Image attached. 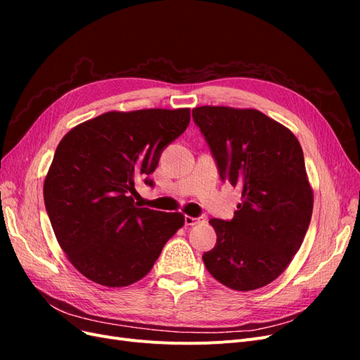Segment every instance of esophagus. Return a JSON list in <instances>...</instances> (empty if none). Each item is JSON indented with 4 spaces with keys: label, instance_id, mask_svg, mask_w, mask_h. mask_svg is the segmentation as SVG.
<instances>
[{
    "label": "esophagus",
    "instance_id": "esophagus-1",
    "mask_svg": "<svg viewBox=\"0 0 360 360\" xmlns=\"http://www.w3.org/2000/svg\"><path fill=\"white\" fill-rule=\"evenodd\" d=\"M205 219L204 217H192V216H184V224H186L188 226H192V225H197V224H202Z\"/></svg>",
    "mask_w": 360,
    "mask_h": 360
}]
</instances>
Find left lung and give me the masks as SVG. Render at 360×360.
<instances>
[{
	"label": "left lung",
	"mask_w": 360,
	"mask_h": 360,
	"mask_svg": "<svg viewBox=\"0 0 360 360\" xmlns=\"http://www.w3.org/2000/svg\"><path fill=\"white\" fill-rule=\"evenodd\" d=\"M192 118L221 180L243 198L233 219L209 221L216 245L204 252V264L228 288L264 287L287 269L311 222L314 198L302 147L287 127L257 110L200 106Z\"/></svg>",
	"instance_id": "8db88e82"
}]
</instances>
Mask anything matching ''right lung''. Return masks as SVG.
Masks as SVG:
<instances>
[{
    "instance_id": "obj_1",
    "label": "right lung",
    "mask_w": 360,
    "mask_h": 360,
    "mask_svg": "<svg viewBox=\"0 0 360 360\" xmlns=\"http://www.w3.org/2000/svg\"><path fill=\"white\" fill-rule=\"evenodd\" d=\"M191 122V111L106 112L73 127L58 144L43 186L57 240L81 274L105 287L144 278L184 224L135 202V183L148 176L162 151Z\"/></svg>"
}]
</instances>
